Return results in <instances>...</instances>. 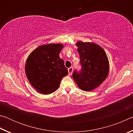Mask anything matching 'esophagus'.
<instances>
[{
  "label": "esophagus",
  "mask_w": 133,
  "mask_h": 133,
  "mask_svg": "<svg viewBox=\"0 0 133 133\" xmlns=\"http://www.w3.org/2000/svg\"><path fill=\"white\" fill-rule=\"evenodd\" d=\"M68 71H69V75L70 76H71L72 75V73H73V67H70V68L68 69Z\"/></svg>",
  "instance_id": "esophagus-1"
}]
</instances>
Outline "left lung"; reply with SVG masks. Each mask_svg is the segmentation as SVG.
<instances>
[{"label": "left lung", "instance_id": "8db88e82", "mask_svg": "<svg viewBox=\"0 0 133 133\" xmlns=\"http://www.w3.org/2000/svg\"><path fill=\"white\" fill-rule=\"evenodd\" d=\"M82 69L75 70L73 77L82 90L90 91L98 87L109 75V62L102 47L91 42L79 41L76 44Z\"/></svg>", "mask_w": 133, "mask_h": 133}]
</instances>
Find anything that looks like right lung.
<instances>
[{"instance_id": "obj_1", "label": "right lung", "mask_w": 133, "mask_h": 133, "mask_svg": "<svg viewBox=\"0 0 133 133\" xmlns=\"http://www.w3.org/2000/svg\"><path fill=\"white\" fill-rule=\"evenodd\" d=\"M63 45L44 44L38 47L27 58L25 73L31 85L39 93L51 94L57 90L63 77L68 75L59 54Z\"/></svg>"}]
</instances>
